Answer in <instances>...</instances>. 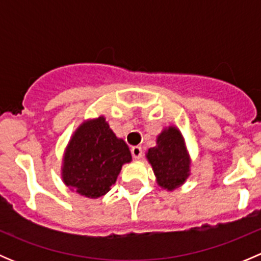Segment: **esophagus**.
I'll list each match as a JSON object with an SVG mask.
<instances>
[{
    "label": "esophagus",
    "mask_w": 261,
    "mask_h": 261,
    "mask_svg": "<svg viewBox=\"0 0 261 261\" xmlns=\"http://www.w3.org/2000/svg\"><path fill=\"white\" fill-rule=\"evenodd\" d=\"M131 154H133V156L135 159H141V156H143V149H141V146H133L131 147Z\"/></svg>",
    "instance_id": "esophagus-1"
}]
</instances>
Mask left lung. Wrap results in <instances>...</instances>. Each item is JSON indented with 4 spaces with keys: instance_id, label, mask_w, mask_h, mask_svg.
I'll return each mask as SVG.
<instances>
[{
    "instance_id": "left-lung-1",
    "label": "left lung",
    "mask_w": 261,
    "mask_h": 261,
    "mask_svg": "<svg viewBox=\"0 0 261 261\" xmlns=\"http://www.w3.org/2000/svg\"><path fill=\"white\" fill-rule=\"evenodd\" d=\"M146 158L156 175L158 184L168 191L175 189L188 178L191 162L183 136L175 127L170 126L158 136L156 146L150 147Z\"/></svg>"
}]
</instances>
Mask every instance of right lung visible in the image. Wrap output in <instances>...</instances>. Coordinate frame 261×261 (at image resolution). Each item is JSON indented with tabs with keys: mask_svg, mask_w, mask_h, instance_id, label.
I'll return each mask as SVG.
<instances>
[{
	"mask_svg": "<svg viewBox=\"0 0 261 261\" xmlns=\"http://www.w3.org/2000/svg\"><path fill=\"white\" fill-rule=\"evenodd\" d=\"M131 152L117 139L105 117L82 123L73 135L63 164V180L72 191L88 198L103 196L114 186Z\"/></svg>",
	"mask_w": 261,
	"mask_h": 261,
	"instance_id": "add662e5",
	"label": "right lung"
}]
</instances>
